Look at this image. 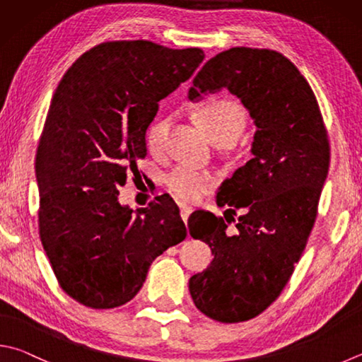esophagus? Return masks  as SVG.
Wrapping results in <instances>:
<instances>
[{
	"label": "esophagus",
	"mask_w": 362,
	"mask_h": 362,
	"mask_svg": "<svg viewBox=\"0 0 362 362\" xmlns=\"http://www.w3.org/2000/svg\"><path fill=\"white\" fill-rule=\"evenodd\" d=\"M190 213H192V208L187 206V204H181V206H180V214H181V219H182L184 223H187V219H189Z\"/></svg>",
	"instance_id": "esophagus-1"
}]
</instances>
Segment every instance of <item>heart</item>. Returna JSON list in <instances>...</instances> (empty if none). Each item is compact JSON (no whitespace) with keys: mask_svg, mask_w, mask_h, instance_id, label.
I'll use <instances>...</instances> for the list:
<instances>
[{"mask_svg":"<svg viewBox=\"0 0 362 362\" xmlns=\"http://www.w3.org/2000/svg\"><path fill=\"white\" fill-rule=\"evenodd\" d=\"M200 126L208 137L219 141H236L244 129V113L233 100L217 99L200 108ZM172 124L170 117L156 118L146 132V145L153 153L162 151ZM216 186L214 175L206 170H199L187 165L173 168L167 176V187L173 197L181 202H197Z\"/></svg>","mask_w":362,"mask_h":362,"instance_id":"b5f03b06","label":"heart"}]
</instances>
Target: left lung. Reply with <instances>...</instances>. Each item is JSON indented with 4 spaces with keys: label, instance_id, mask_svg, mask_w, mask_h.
<instances>
[{
    "label": "left lung",
    "instance_id": "1",
    "mask_svg": "<svg viewBox=\"0 0 362 362\" xmlns=\"http://www.w3.org/2000/svg\"><path fill=\"white\" fill-rule=\"evenodd\" d=\"M222 88L241 100L257 127L252 159L222 182L217 204L238 217L195 211L189 233L209 244L213 262L190 277L197 309L222 323L245 322L281 295L308 243L329 168L318 102L298 67L274 50L233 47L195 75L189 99ZM231 221L233 216H230Z\"/></svg>",
    "mask_w": 362,
    "mask_h": 362
}]
</instances>
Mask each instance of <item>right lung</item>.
<instances>
[{"mask_svg": "<svg viewBox=\"0 0 362 362\" xmlns=\"http://www.w3.org/2000/svg\"><path fill=\"white\" fill-rule=\"evenodd\" d=\"M202 49L115 40L81 54L61 78L36 154L39 235L67 295L91 309L131 301L154 258L186 238L167 195L134 213L118 202L146 156V129L192 77Z\"/></svg>", "mask_w": 362, "mask_h": 362, "instance_id": "right-lung-1", "label": "right lung"}]
</instances>
